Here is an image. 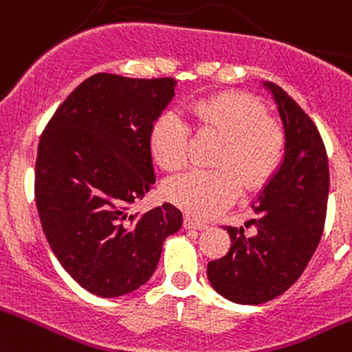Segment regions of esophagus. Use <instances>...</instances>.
I'll use <instances>...</instances> for the list:
<instances>
[{
  "label": "esophagus",
  "instance_id": "34e87169",
  "mask_svg": "<svg viewBox=\"0 0 352 352\" xmlns=\"http://www.w3.org/2000/svg\"><path fill=\"white\" fill-rule=\"evenodd\" d=\"M184 227L194 228V230H203V228H206V223H203V221H197V220H194V218L187 217L186 220H184Z\"/></svg>",
  "mask_w": 352,
  "mask_h": 352
}]
</instances>
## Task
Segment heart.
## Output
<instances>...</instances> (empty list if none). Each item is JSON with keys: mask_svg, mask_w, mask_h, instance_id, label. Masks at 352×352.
Listing matches in <instances>:
<instances>
[{"mask_svg": "<svg viewBox=\"0 0 352 352\" xmlns=\"http://www.w3.org/2000/svg\"><path fill=\"white\" fill-rule=\"evenodd\" d=\"M199 131L223 135L214 155L217 168L190 170L165 184V196L187 213L208 218L227 208L245 189L270 179L284 156V132L248 94H220L182 108ZM153 158L165 170H179L189 160V125L175 111L160 115L149 131Z\"/></svg>", "mask_w": 352, "mask_h": 352, "instance_id": "obj_1", "label": "heart"}]
</instances>
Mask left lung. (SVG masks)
Listing matches in <instances>:
<instances>
[{
	"label": "left lung",
	"instance_id": "left-lung-1",
	"mask_svg": "<svg viewBox=\"0 0 352 352\" xmlns=\"http://www.w3.org/2000/svg\"><path fill=\"white\" fill-rule=\"evenodd\" d=\"M270 91L284 125V158L251 204L252 234L227 227L230 249L208 263V280L225 299L261 305L284 294L305 272L323 234L329 160L320 132L302 108L274 82Z\"/></svg>",
	"mask_w": 352,
	"mask_h": 352
}]
</instances>
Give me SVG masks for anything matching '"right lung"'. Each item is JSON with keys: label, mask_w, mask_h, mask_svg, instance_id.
I'll return each mask as SVG.
<instances>
[{"label": "right lung", "mask_w": 352, "mask_h": 352, "mask_svg": "<svg viewBox=\"0 0 352 352\" xmlns=\"http://www.w3.org/2000/svg\"><path fill=\"white\" fill-rule=\"evenodd\" d=\"M175 85L168 77L91 75L41 135L34 184L41 225L61 267L91 294L118 298L144 285L165 239L182 227L170 203L129 213L156 182L149 131Z\"/></svg>", "instance_id": "add662e5"}]
</instances>
